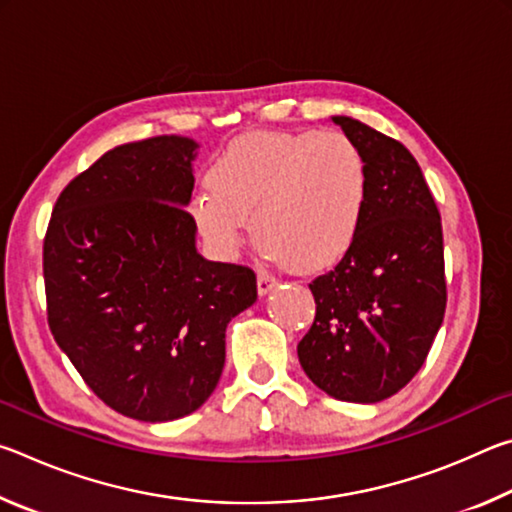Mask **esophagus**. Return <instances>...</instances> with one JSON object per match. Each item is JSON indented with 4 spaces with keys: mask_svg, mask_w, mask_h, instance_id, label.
<instances>
[{
    "mask_svg": "<svg viewBox=\"0 0 512 512\" xmlns=\"http://www.w3.org/2000/svg\"><path fill=\"white\" fill-rule=\"evenodd\" d=\"M277 284V280L273 275H268V273H259L257 275V291H259V296H266L268 291H273V287Z\"/></svg>",
    "mask_w": 512,
    "mask_h": 512,
    "instance_id": "obj_1",
    "label": "esophagus"
}]
</instances>
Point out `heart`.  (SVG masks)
<instances>
[{
	"instance_id": "b5f03b06",
	"label": "heart",
	"mask_w": 512,
	"mask_h": 512,
	"mask_svg": "<svg viewBox=\"0 0 512 512\" xmlns=\"http://www.w3.org/2000/svg\"><path fill=\"white\" fill-rule=\"evenodd\" d=\"M189 198L196 230L223 255L244 241L246 219L264 253L298 271L339 262L359 235L368 164L339 131L239 137Z\"/></svg>"
}]
</instances>
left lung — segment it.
Listing matches in <instances>:
<instances>
[{"label":"left lung","mask_w":512,"mask_h":512,"mask_svg":"<svg viewBox=\"0 0 512 512\" xmlns=\"http://www.w3.org/2000/svg\"><path fill=\"white\" fill-rule=\"evenodd\" d=\"M332 121L366 158L368 198L348 253L309 284L316 318L298 359L320 391L375 404L409 384L443 325V225L404 144L359 119Z\"/></svg>","instance_id":"1"}]
</instances>
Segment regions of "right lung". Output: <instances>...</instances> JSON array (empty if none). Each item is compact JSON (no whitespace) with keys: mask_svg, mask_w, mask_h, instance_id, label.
<instances>
[{"mask_svg":"<svg viewBox=\"0 0 512 512\" xmlns=\"http://www.w3.org/2000/svg\"><path fill=\"white\" fill-rule=\"evenodd\" d=\"M198 144H121L58 196L42 248L47 320L94 395L169 422L214 393L225 327L257 300L248 266L207 262L185 207Z\"/></svg>","mask_w":512,"mask_h":512,"instance_id":"right-lung-1","label":"right lung"}]
</instances>
